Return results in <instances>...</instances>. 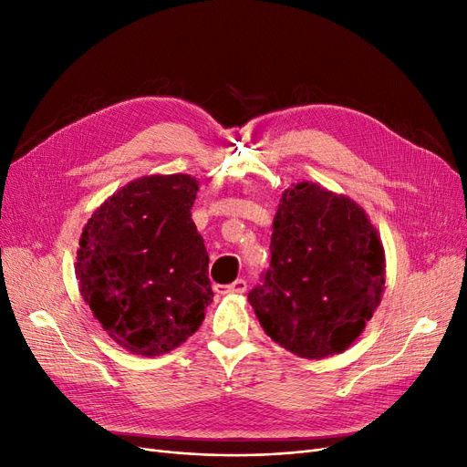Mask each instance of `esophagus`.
<instances>
[{
	"instance_id": "1",
	"label": "esophagus",
	"mask_w": 467,
	"mask_h": 467,
	"mask_svg": "<svg viewBox=\"0 0 467 467\" xmlns=\"http://www.w3.org/2000/svg\"><path fill=\"white\" fill-rule=\"evenodd\" d=\"M246 288H248V284H246V280H242V278L234 280L233 284H229V286H215V290L219 294H244Z\"/></svg>"
}]
</instances>
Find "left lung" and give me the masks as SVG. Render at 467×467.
Wrapping results in <instances>:
<instances>
[{
  "label": "left lung",
  "mask_w": 467,
  "mask_h": 467,
  "mask_svg": "<svg viewBox=\"0 0 467 467\" xmlns=\"http://www.w3.org/2000/svg\"><path fill=\"white\" fill-rule=\"evenodd\" d=\"M261 280L248 301L275 343L303 358L343 353L381 301V240L357 202L303 181L280 198Z\"/></svg>",
  "instance_id": "8db88e82"
}]
</instances>
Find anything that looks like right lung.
I'll use <instances>...</instances> for the list:
<instances>
[{"label": "right lung", "mask_w": 467, "mask_h": 467, "mask_svg": "<svg viewBox=\"0 0 467 467\" xmlns=\"http://www.w3.org/2000/svg\"><path fill=\"white\" fill-rule=\"evenodd\" d=\"M196 192L191 175L139 177L93 212L79 238V292L133 355L179 348L212 303L210 257L191 217Z\"/></svg>", "instance_id": "add662e5"}]
</instances>
